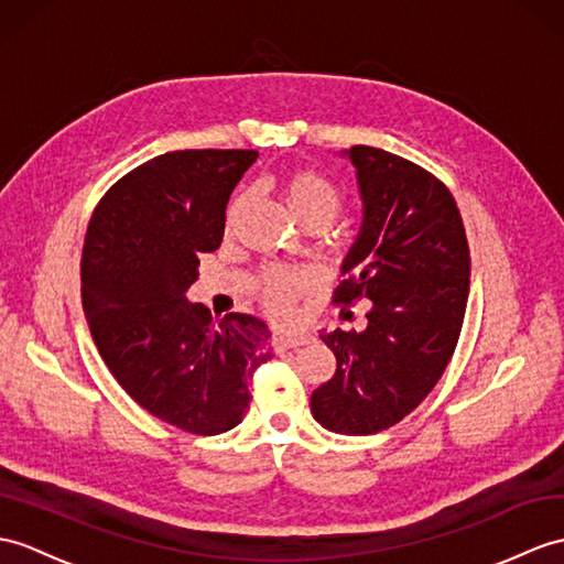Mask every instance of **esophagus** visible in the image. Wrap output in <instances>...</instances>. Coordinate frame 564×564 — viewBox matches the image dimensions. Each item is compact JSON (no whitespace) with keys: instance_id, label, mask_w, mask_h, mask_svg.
Masks as SVG:
<instances>
[{"instance_id":"34e87169","label":"esophagus","mask_w":564,"mask_h":564,"mask_svg":"<svg viewBox=\"0 0 564 564\" xmlns=\"http://www.w3.org/2000/svg\"><path fill=\"white\" fill-rule=\"evenodd\" d=\"M312 341L310 332H279L273 336V348L285 350V348H295V346H305Z\"/></svg>"}]
</instances>
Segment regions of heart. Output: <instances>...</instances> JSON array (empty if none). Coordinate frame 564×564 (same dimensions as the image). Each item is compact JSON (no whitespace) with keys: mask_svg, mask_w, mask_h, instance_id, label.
I'll use <instances>...</instances> for the list:
<instances>
[{"mask_svg":"<svg viewBox=\"0 0 564 564\" xmlns=\"http://www.w3.org/2000/svg\"><path fill=\"white\" fill-rule=\"evenodd\" d=\"M283 199L291 206V212L303 226L319 223V226L326 228L338 216V212H341V189H338L329 177L312 167H297L293 173L285 175ZM242 202L245 196H238V199L232 202L228 218L240 212ZM310 279L305 271L273 267L261 273L259 295L271 312L283 314L291 310L293 300L303 293Z\"/></svg>","mask_w":564,"mask_h":564,"instance_id":"b5f03b06","label":"heart"}]
</instances>
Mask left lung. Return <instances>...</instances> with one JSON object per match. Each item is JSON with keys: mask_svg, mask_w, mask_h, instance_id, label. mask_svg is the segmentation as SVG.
Wrapping results in <instances>:
<instances>
[{"mask_svg": "<svg viewBox=\"0 0 564 564\" xmlns=\"http://www.w3.org/2000/svg\"><path fill=\"white\" fill-rule=\"evenodd\" d=\"M356 165L362 223L344 259L336 305L368 297L362 332L322 334L336 372L312 391L314 421L375 435L403 421L437 384L459 341L470 257L452 192L382 149L344 151Z\"/></svg>", "mask_w": 564, "mask_h": 564, "instance_id": "left-lung-1", "label": "left lung"}]
</instances>
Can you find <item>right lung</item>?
Returning a JSON list of instances; mask_svg holds the SVG:
<instances>
[{
    "mask_svg": "<svg viewBox=\"0 0 564 564\" xmlns=\"http://www.w3.org/2000/svg\"><path fill=\"white\" fill-rule=\"evenodd\" d=\"M257 151H173L105 192L88 223L82 300L112 377L141 409L192 435L242 423L247 382L271 358L252 314L189 303L199 257L220 247L226 206Z\"/></svg>",
    "mask_w": 564,
    "mask_h": 564,
    "instance_id": "right-lung-1",
    "label": "right lung"
}]
</instances>
